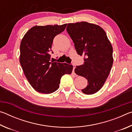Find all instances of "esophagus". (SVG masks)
<instances>
[{
	"mask_svg": "<svg viewBox=\"0 0 132 132\" xmlns=\"http://www.w3.org/2000/svg\"><path fill=\"white\" fill-rule=\"evenodd\" d=\"M73 64V74H75V75H76L75 74V64Z\"/></svg>",
	"mask_w": 132,
	"mask_h": 132,
	"instance_id": "obj_1",
	"label": "esophagus"
}]
</instances>
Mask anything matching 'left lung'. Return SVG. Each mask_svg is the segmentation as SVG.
<instances>
[{
  "label": "left lung",
  "mask_w": 132,
  "mask_h": 132,
  "mask_svg": "<svg viewBox=\"0 0 132 132\" xmlns=\"http://www.w3.org/2000/svg\"><path fill=\"white\" fill-rule=\"evenodd\" d=\"M67 32L75 44L78 55H83L84 63L76 66V74L86 78L88 84L82 89L93 94L103 86L113 64V49L104 30L87 22L70 23Z\"/></svg>",
  "instance_id": "obj_1"
}]
</instances>
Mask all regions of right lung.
Listing matches in <instances>:
<instances>
[{
	"label": "right lung",
	"instance_id": "obj_1",
	"mask_svg": "<svg viewBox=\"0 0 132 132\" xmlns=\"http://www.w3.org/2000/svg\"><path fill=\"white\" fill-rule=\"evenodd\" d=\"M66 25L34 26L21 42L20 62L27 79L38 92L53 93L59 88L62 76L72 72L71 64L51 61L53 38Z\"/></svg>",
	"mask_w": 132,
	"mask_h": 132
}]
</instances>
